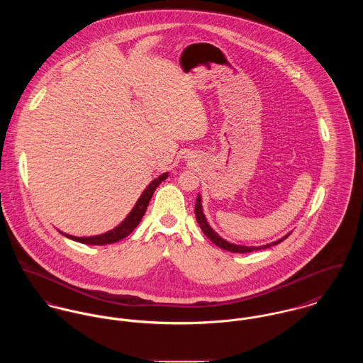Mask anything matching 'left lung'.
<instances>
[{
  "mask_svg": "<svg viewBox=\"0 0 363 363\" xmlns=\"http://www.w3.org/2000/svg\"><path fill=\"white\" fill-rule=\"evenodd\" d=\"M195 214H196V220H198V223H199V225H201V230L204 233V235H206L210 241L213 242L214 245H217L218 247L225 249V250H230V252H234V253H246V252L267 249V247H270V246H273V245L280 243V242L284 241V240L288 237V235H286V237H284V238L279 240V241L273 242V243H267V245H263V246H242V245H234V243H230V242L220 238V237L210 228V225L207 224L206 217H204V214H203V210H201V199L199 195H198V198H196Z\"/></svg>",
  "mask_w": 363,
  "mask_h": 363,
  "instance_id": "1",
  "label": "left lung"
}]
</instances>
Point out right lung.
I'll list each match as a JSON object with an SVG mask.
<instances>
[{
    "label": "right lung",
    "instance_id": "obj_1",
    "mask_svg": "<svg viewBox=\"0 0 363 363\" xmlns=\"http://www.w3.org/2000/svg\"><path fill=\"white\" fill-rule=\"evenodd\" d=\"M168 174H162L157 179H155L146 189L145 192L142 194V196L139 198L138 203L135 204V207L132 208V211L129 213V216L122 221L121 224L106 233V234H101V235H97V237H87V238H78V237H72V235H65L74 241L82 242V243H86V245H107V243H114V242L121 241L125 237H128L136 227L138 224L140 223L142 217L145 216L146 213V208L149 206V201L152 199L156 188L162 184L164 179H167Z\"/></svg>",
    "mask_w": 363,
    "mask_h": 363
}]
</instances>
